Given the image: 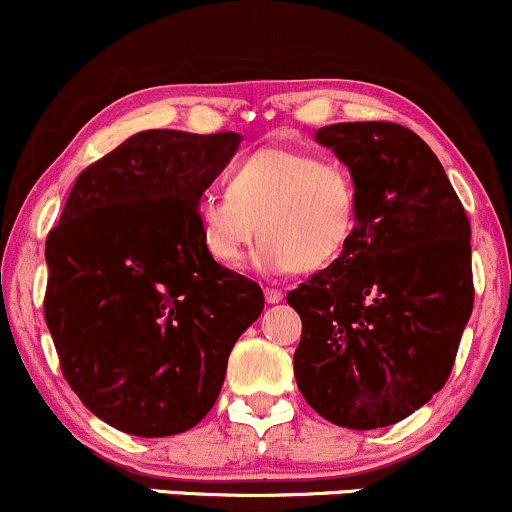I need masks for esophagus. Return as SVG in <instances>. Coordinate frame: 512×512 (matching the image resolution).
<instances>
[{
  "mask_svg": "<svg viewBox=\"0 0 512 512\" xmlns=\"http://www.w3.org/2000/svg\"><path fill=\"white\" fill-rule=\"evenodd\" d=\"M280 300H283V292L275 290V287H266V302L268 304H275V302H280Z\"/></svg>",
  "mask_w": 512,
  "mask_h": 512,
  "instance_id": "obj_1",
  "label": "esophagus"
}]
</instances>
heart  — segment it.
<instances>
[{"label":"heart","mask_w":512,"mask_h":512,"mask_svg":"<svg viewBox=\"0 0 512 512\" xmlns=\"http://www.w3.org/2000/svg\"><path fill=\"white\" fill-rule=\"evenodd\" d=\"M227 186L203 193L195 205L205 249L222 266H239L261 232L258 268L321 271L341 258L358 227L350 171L309 152L256 149L229 171Z\"/></svg>","instance_id":"1"}]
</instances>
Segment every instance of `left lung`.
<instances>
[{"instance_id":"obj_1","label":"left lung","mask_w":512,"mask_h":512,"mask_svg":"<svg viewBox=\"0 0 512 512\" xmlns=\"http://www.w3.org/2000/svg\"><path fill=\"white\" fill-rule=\"evenodd\" d=\"M317 142L350 169L358 227L341 258L287 292L300 314L295 380L336 426L404 421L445 387L472 317V227L426 142L387 120L336 123Z\"/></svg>"}]
</instances>
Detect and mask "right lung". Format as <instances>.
I'll list each match as a JSON object with an SVG mask.
<instances>
[{
	"instance_id": "add662e5",
	"label": "right lung",
	"mask_w": 512,
	"mask_h": 512,
	"mask_svg": "<svg viewBox=\"0 0 512 512\" xmlns=\"http://www.w3.org/2000/svg\"><path fill=\"white\" fill-rule=\"evenodd\" d=\"M239 140L137 132L77 176L45 241L62 375L123 433L164 438L203 421L263 312L261 287L208 254L195 215Z\"/></svg>"
}]
</instances>
